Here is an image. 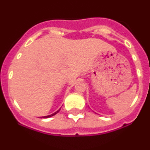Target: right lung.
<instances>
[{
  "instance_id": "obj_1",
  "label": "right lung",
  "mask_w": 150,
  "mask_h": 150,
  "mask_svg": "<svg viewBox=\"0 0 150 150\" xmlns=\"http://www.w3.org/2000/svg\"><path fill=\"white\" fill-rule=\"evenodd\" d=\"M59 110H58V111H56V112H54V113H52V114L50 115V116H43V118H49V117H51V116H54V115H55V114H56V113H58V112H59Z\"/></svg>"
}]
</instances>
